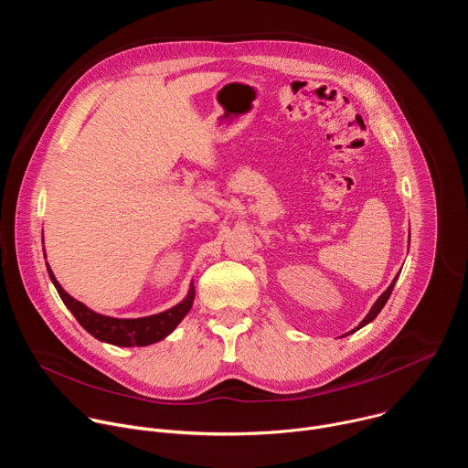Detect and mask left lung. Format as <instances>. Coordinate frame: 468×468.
Returning <instances> with one entry per match:
<instances>
[{"instance_id": "1", "label": "left lung", "mask_w": 468, "mask_h": 468, "mask_svg": "<svg viewBox=\"0 0 468 468\" xmlns=\"http://www.w3.org/2000/svg\"><path fill=\"white\" fill-rule=\"evenodd\" d=\"M398 276H399V274H398ZM398 276H396V278H394V280H392V283H390V285H388V287H387V291H385V292H383V294H381V296H379V298H378V300H376V303H374V305H372V309H370V311H368V314H367V316H365V318H363V320H361V324H359V325H357V327H356V329H352V331H350V333H354V331H357V329H361V327H363V325H367V324H368V322H372V320H374V318H376V316H378V314H379V311H381V309H383V305H385V303H387V300H388V296H390V292H392V289H394V283H396V280H398Z\"/></svg>"}]
</instances>
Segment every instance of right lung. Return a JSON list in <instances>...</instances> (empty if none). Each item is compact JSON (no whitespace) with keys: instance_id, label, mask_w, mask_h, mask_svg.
I'll list each match as a JSON object with an SVG mask.
<instances>
[{"instance_id":"add662e5","label":"right lung","mask_w":468,"mask_h":468,"mask_svg":"<svg viewBox=\"0 0 468 468\" xmlns=\"http://www.w3.org/2000/svg\"><path fill=\"white\" fill-rule=\"evenodd\" d=\"M44 257H46V251H44ZM46 269H48V274H49L60 300L64 302L66 307L72 311L76 320L90 333L92 337H96L98 341L114 345V346H148V345L163 341L185 318V314L190 311L192 302H194V283H190V289H188V294L185 296V300L163 313H157L152 316H143V318L105 316V314H100V313L89 309L85 303L78 302L76 298H72L69 292H66L60 287V283L55 280L48 262H46Z\"/></svg>"}]
</instances>
